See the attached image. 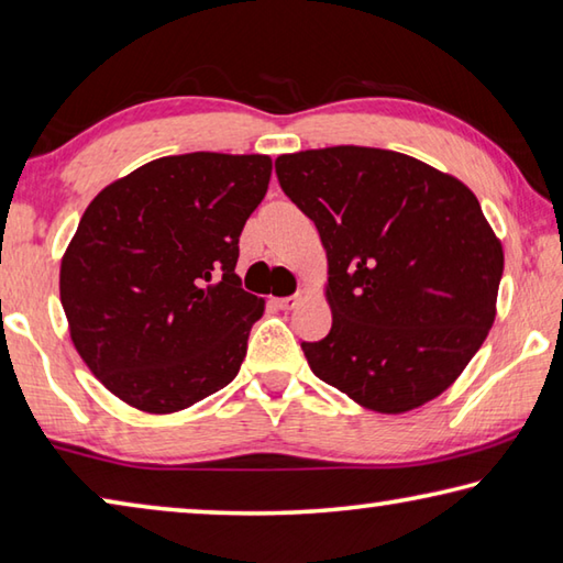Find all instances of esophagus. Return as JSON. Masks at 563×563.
Wrapping results in <instances>:
<instances>
[{
    "label": "esophagus",
    "instance_id": "34e87169",
    "mask_svg": "<svg viewBox=\"0 0 563 563\" xmlns=\"http://www.w3.org/2000/svg\"><path fill=\"white\" fill-rule=\"evenodd\" d=\"M274 303L282 311H289V309H294L299 303V294H291V297H279V299H274Z\"/></svg>",
    "mask_w": 563,
    "mask_h": 563
}]
</instances>
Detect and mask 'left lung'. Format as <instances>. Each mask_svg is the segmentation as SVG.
Returning <instances> with one entry per match:
<instances>
[{
    "label": "left lung",
    "instance_id": "1",
    "mask_svg": "<svg viewBox=\"0 0 563 563\" xmlns=\"http://www.w3.org/2000/svg\"><path fill=\"white\" fill-rule=\"evenodd\" d=\"M274 167L329 260L331 331L301 343L311 371L376 412L438 398L485 343L505 272L477 197L380 147L301 151Z\"/></svg>",
    "mask_w": 563,
    "mask_h": 563
}]
</instances>
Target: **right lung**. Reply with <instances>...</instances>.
Returning a JSON list of instances; mask_svg holds the SVG:
<instances>
[{
	"label": "right lung",
	"instance_id": "1",
	"mask_svg": "<svg viewBox=\"0 0 563 563\" xmlns=\"http://www.w3.org/2000/svg\"><path fill=\"white\" fill-rule=\"evenodd\" d=\"M269 177L266 155H170L86 207L62 307L86 366L128 406L190 408L240 373L264 301L234 266Z\"/></svg>",
	"mask_w": 563,
	"mask_h": 563
}]
</instances>
